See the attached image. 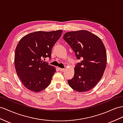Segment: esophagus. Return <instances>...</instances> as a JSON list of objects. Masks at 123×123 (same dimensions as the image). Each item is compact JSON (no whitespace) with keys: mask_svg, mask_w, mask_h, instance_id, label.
I'll return each mask as SVG.
<instances>
[{"mask_svg":"<svg viewBox=\"0 0 123 123\" xmlns=\"http://www.w3.org/2000/svg\"><path fill=\"white\" fill-rule=\"evenodd\" d=\"M59 70L61 72H64V68H59Z\"/></svg>","mask_w":123,"mask_h":123,"instance_id":"obj_1","label":"esophagus"}]
</instances>
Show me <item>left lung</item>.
<instances>
[{"instance_id": "left-lung-1", "label": "left lung", "mask_w": 123, "mask_h": 123, "mask_svg": "<svg viewBox=\"0 0 123 123\" xmlns=\"http://www.w3.org/2000/svg\"><path fill=\"white\" fill-rule=\"evenodd\" d=\"M63 38L75 52L80 62L74 68V75L68 84L74 90L86 92L101 79L106 65L105 45L99 37L86 30L68 31Z\"/></svg>"}]
</instances>
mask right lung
Segmentation results:
<instances>
[{
    "mask_svg": "<svg viewBox=\"0 0 123 123\" xmlns=\"http://www.w3.org/2000/svg\"><path fill=\"white\" fill-rule=\"evenodd\" d=\"M62 31H35L24 36L18 43L14 55L15 70L23 85L31 92H40L51 83L55 68L43 59H50L52 48Z\"/></svg>",
    "mask_w": 123,
    "mask_h": 123,
    "instance_id": "obj_1",
    "label": "right lung"
}]
</instances>
